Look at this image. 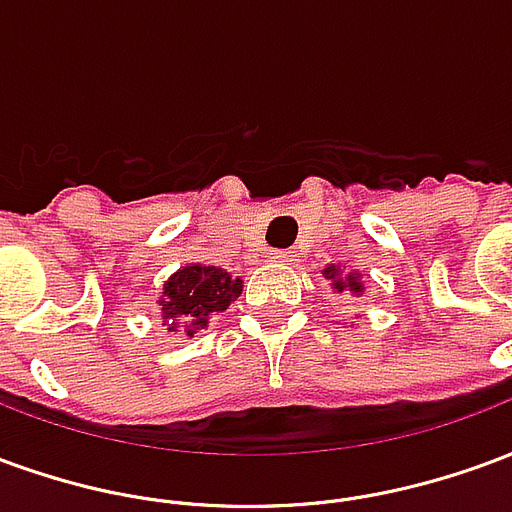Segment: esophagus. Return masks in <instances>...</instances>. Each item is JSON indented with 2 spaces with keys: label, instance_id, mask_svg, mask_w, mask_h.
<instances>
[{
  "label": "esophagus",
  "instance_id": "1",
  "mask_svg": "<svg viewBox=\"0 0 512 512\" xmlns=\"http://www.w3.org/2000/svg\"><path fill=\"white\" fill-rule=\"evenodd\" d=\"M268 257H271V260H277V263H288L290 257V252H285V249H271V252H268Z\"/></svg>",
  "mask_w": 512,
  "mask_h": 512
}]
</instances>
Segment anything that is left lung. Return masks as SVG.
Instances as JSON below:
<instances>
[{
    "mask_svg": "<svg viewBox=\"0 0 512 512\" xmlns=\"http://www.w3.org/2000/svg\"><path fill=\"white\" fill-rule=\"evenodd\" d=\"M323 277L332 282V288L337 290V293H343V290H351L354 296H359V293H365V285H362V279H359V274H343V268L340 266H326L323 268Z\"/></svg>",
    "mask_w": 512,
    "mask_h": 512,
    "instance_id": "1",
    "label": "left lung"
}]
</instances>
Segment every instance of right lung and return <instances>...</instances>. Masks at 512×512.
Wrapping results in <instances>:
<instances>
[{
	"mask_svg": "<svg viewBox=\"0 0 512 512\" xmlns=\"http://www.w3.org/2000/svg\"><path fill=\"white\" fill-rule=\"evenodd\" d=\"M244 282L216 266H191L178 268L164 282V296L158 299L161 318L169 332L191 334L205 329L211 315L224 312L241 296Z\"/></svg>",
	"mask_w": 512,
	"mask_h": 512,
	"instance_id": "1",
	"label": "right lung"
}]
</instances>
